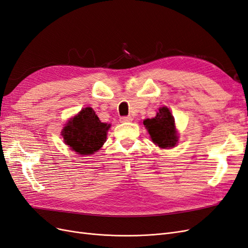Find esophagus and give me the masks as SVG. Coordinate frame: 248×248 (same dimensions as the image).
<instances>
[{
  "instance_id": "1",
  "label": "esophagus",
  "mask_w": 248,
  "mask_h": 248,
  "mask_svg": "<svg viewBox=\"0 0 248 248\" xmlns=\"http://www.w3.org/2000/svg\"><path fill=\"white\" fill-rule=\"evenodd\" d=\"M120 121L123 122V123L131 122V121H132V117H131V116H123V117L120 118Z\"/></svg>"
}]
</instances>
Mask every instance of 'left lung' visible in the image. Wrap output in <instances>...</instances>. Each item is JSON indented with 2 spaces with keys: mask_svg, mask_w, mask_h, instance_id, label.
Here are the masks:
<instances>
[{
  "mask_svg": "<svg viewBox=\"0 0 248 248\" xmlns=\"http://www.w3.org/2000/svg\"><path fill=\"white\" fill-rule=\"evenodd\" d=\"M143 125L151 135L152 140L158 147L167 149L173 148L177 142V135L175 132L174 118L165 107L159 108V113L153 119H146Z\"/></svg>",
  "mask_w": 248,
  "mask_h": 248,
  "instance_id": "8db88e82",
  "label": "left lung"
}]
</instances>
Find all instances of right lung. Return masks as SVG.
<instances>
[{"label":"right lung","instance_id":"right-lung-1","mask_svg":"<svg viewBox=\"0 0 248 248\" xmlns=\"http://www.w3.org/2000/svg\"><path fill=\"white\" fill-rule=\"evenodd\" d=\"M110 125L101 123L91 108L82 109L62 131L67 146L80 155H90L98 151L107 139Z\"/></svg>","mask_w":248,"mask_h":248}]
</instances>
